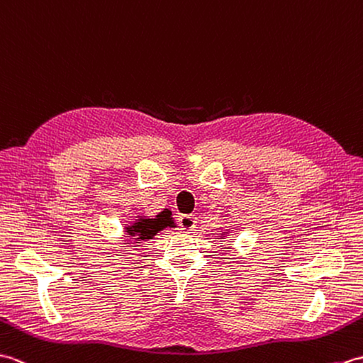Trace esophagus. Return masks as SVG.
<instances>
[{
	"mask_svg": "<svg viewBox=\"0 0 363 363\" xmlns=\"http://www.w3.org/2000/svg\"><path fill=\"white\" fill-rule=\"evenodd\" d=\"M196 223H197V217L188 214V216H182L180 217V228L184 231H191L196 228Z\"/></svg>",
	"mask_w": 363,
	"mask_h": 363,
	"instance_id": "34e87169",
	"label": "esophagus"
}]
</instances>
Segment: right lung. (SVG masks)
I'll use <instances>...</instances> for the list:
<instances>
[{
  "mask_svg": "<svg viewBox=\"0 0 363 363\" xmlns=\"http://www.w3.org/2000/svg\"><path fill=\"white\" fill-rule=\"evenodd\" d=\"M174 222L171 220V213L164 209L163 213H160L155 219H140L133 227L127 228L130 235H138V239H150L154 238L160 230L166 228L167 225L171 227Z\"/></svg>",
  "mask_w": 363,
  "mask_h": 363,
  "instance_id": "1",
  "label": "right lung"
}]
</instances>
